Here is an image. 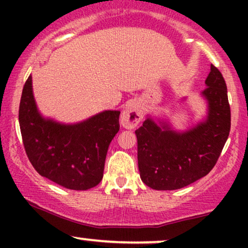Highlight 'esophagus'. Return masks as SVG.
<instances>
[{
  "instance_id": "esophagus-1",
  "label": "esophagus",
  "mask_w": 248,
  "mask_h": 248,
  "mask_svg": "<svg viewBox=\"0 0 248 248\" xmlns=\"http://www.w3.org/2000/svg\"><path fill=\"white\" fill-rule=\"evenodd\" d=\"M142 119H143V107L138 100L130 101L121 113V124L128 129L138 126Z\"/></svg>"
}]
</instances>
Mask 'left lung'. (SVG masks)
Masks as SVG:
<instances>
[{"label": "left lung", "mask_w": 248, "mask_h": 248, "mask_svg": "<svg viewBox=\"0 0 248 248\" xmlns=\"http://www.w3.org/2000/svg\"><path fill=\"white\" fill-rule=\"evenodd\" d=\"M206 88L203 121L178 132L166 120L148 116L135 130L140 177L155 190H176L204 177L217 163L231 128L227 87L219 70L211 64Z\"/></svg>", "instance_id": "8db88e82"}]
</instances>
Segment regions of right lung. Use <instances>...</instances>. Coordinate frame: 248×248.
<instances>
[{
    "label": "right lung",
    "mask_w": 248,
    "mask_h": 248,
    "mask_svg": "<svg viewBox=\"0 0 248 248\" xmlns=\"http://www.w3.org/2000/svg\"><path fill=\"white\" fill-rule=\"evenodd\" d=\"M120 110H104L78 124L44 118L37 108L32 77L25 81L18 120L29 161L43 177L71 190L98 186L113 138L120 129Z\"/></svg>",
    "instance_id": "obj_1"
}]
</instances>
